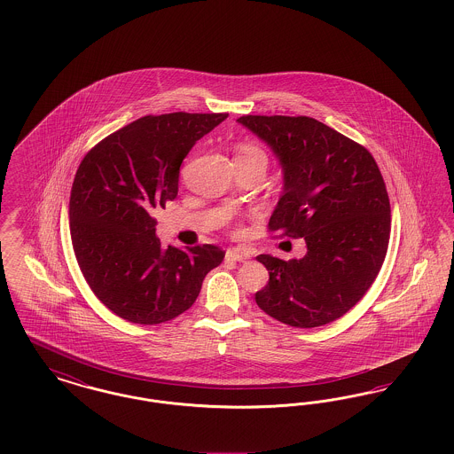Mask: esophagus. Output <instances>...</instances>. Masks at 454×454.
<instances>
[{"label":"esophagus","instance_id":"34e87169","mask_svg":"<svg viewBox=\"0 0 454 454\" xmlns=\"http://www.w3.org/2000/svg\"><path fill=\"white\" fill-rule=\"evenodd\" d=\"M226 259L235 260V262H245V260L250 259V254L245 248H231V250L226 252Z\"/></svg>","mask_w":454,"mask_h":454}]
</instances>
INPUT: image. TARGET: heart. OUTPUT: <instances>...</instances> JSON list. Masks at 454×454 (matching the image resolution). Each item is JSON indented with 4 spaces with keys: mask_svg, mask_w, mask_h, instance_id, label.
I'll use <instances>...</instances> for the list:
<instances>
[{
    "mask_svg": "<svg viewBox=\"0 0 454 454\" xmlns=\"http://www.w3.org/2000/svg\"><path fill=\"white\" fill-rule=\"evenodd\" d=\"M237 156H263V153L252 145H241L238 148Z\"/></svg>",
    "mask_w": 454,
    "mask_h": 454,
    "instance_id": "obj_1",
    "label": "heart"
}]
</instances>
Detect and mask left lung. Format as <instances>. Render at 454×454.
Listing matches in <instances>:
<instances>
[{
  "label": "left lung",
  "mask_w": 454,
  "mask_h": 454,
  "mask_svg": "<svg viewBox=\"0 0 454 454\" xmlns=\"http://www.w3.org/2000/svg\"><path fill=\"white\" fill-rule=\"evenodd\" d=\"M238 122L281 163L284 191L269 230L306 241L300 260L257 257L269 282L255 301L289 326L330 324L366 294L385 262L391 215L381 172L364 146L317 119L243 115Z\"/></svg>",
  "instance_id": "left-lung-1"
}]
</instances>
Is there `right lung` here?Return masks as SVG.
Listing matches in <instances>:
<instances>
[{"label":"right lung","instance_id":"add662e5","mask_svg":"<svg viewBox=\"0 0 454 454\" xmlns=\"http://www.w3.org/2000/svg\"><path fill=\"white\" fill-rule=\"evenodd\" d=\"M228 114L146 115L85 154L69 197V231L95 296L130 324H165L194 304L224 252L161 247L153 211L178 194L184 158Z\"/></svg>","mask_w":454,"mask_h":454}]
</instances>
